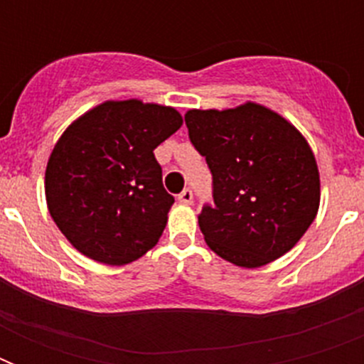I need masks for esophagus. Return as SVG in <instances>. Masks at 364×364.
<instances>
[{
	"label": "esophagus",
	"mask_w": 364,
	"mask_h": 364,
	"mask_svg": "<svg viewBox=\"0 0 364 364\" xmlns=\"http://www.w3.org/2000/svg\"><path fill=\"white\" fill-rule=\"evenodd\" d=\"M193 191H191V188H185V191H183L181 194H179V196H177V200H179V202H181V204H193Z\"/></svg>",
	"instance_id": "obj_1"
}]
</instances>
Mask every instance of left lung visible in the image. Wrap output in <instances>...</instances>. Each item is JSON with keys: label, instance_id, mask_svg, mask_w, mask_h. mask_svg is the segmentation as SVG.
<instances>
[{"label": "left lung", "instance_id": "left-lung-1", "mask_svg": "<svg viewBox=\"0 0 364 364\" xmlns=\"http://www.w3.org/2000/svg\"><path fill=\"white\" fill-rule=\"evenodd\" d=\"M185 124L213 177V204L198 215L211 251L259 268L293 249L319 208V171L302 134L251 102L236 109H191Z\"/></svg>", "mask_w": 364, "mask_h": 364}]
</instances>
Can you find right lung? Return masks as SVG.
Here are the masks:
<instances>
[{
    "label": "right lung",
    "instance_id": "1",
    "mask_svg": "<svg viewBox=\"0 0 364 364\" xmlns=\"http://www.w3.org/2000/svg\"><path fill=\"white\" fill-rule=\"evenodd\" d=\"M181 124L173 107L124 100L94 107L62 134L48 159L45 194L77 251L121 266L156 245L173 196L153 151Z\"/></svg>",
    "mask_w": 364,
    "mask_h": 364
}]
</instances>
